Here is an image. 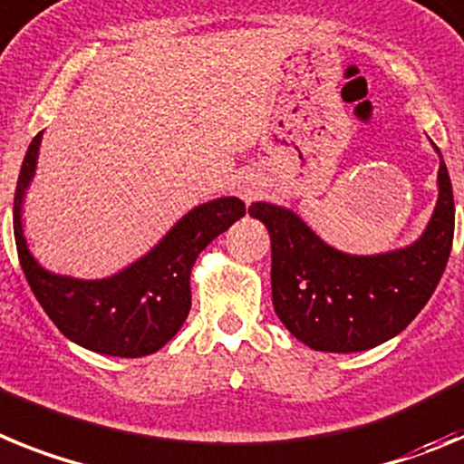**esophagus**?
<instances>
[{
    "instance_id": "obj_1",
    "label": "esophagus",
    "mask_w": 464,
    "mask_h": 464,
    "mask_svg": "<svg viewBox=\"0 0 464 464\" xmlns=\"http://www.w3.org/2000/svg\"><path fill=\"white\" fill-rule=\"evenodd\" d=\"M240 196H243L245 203H249V200L256 196V188L255 187H243V188H240Z\"/></svg>"
}]
</instances>
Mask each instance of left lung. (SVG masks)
<instances>
[{"mask_svg": "<svg viewBox=\"0 0 464 464\" xmlns=\"http://www.w3.org/2000/svg\"><path fill=\"white\" fill-rule=\"evenodd\" d=\"M434 147V144H432ZM439 154V198L418 240L381 255L332 247L282 205H249L271 236L273 305L292 336L322 353H362L409 327L425 308L449 264L455 205Z\"/></svg>", "mask_w": 464, "mask_h": 464, "instance_id": "1", "label": "left lung"}]
</instances>
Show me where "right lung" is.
Segmentation results:
<instances>
[{
    "label": "right lung",
    "instance_id": "right-lung-1",
    "mask_svg": "<svg viewBox=\"0 0 464 464\" xmlns=\"http://www.w3.org/2000/svg\"><path fill=\"white\" fill-rule=\"evenodd\" d=\"M39 132L27 147L14 198V233L27 285L46 315L72 343L110 357H144L163 348L191 310V268L198 255L245 217L236 196L208 200L188 209L147 255L100 280L46 271L27 247L23 200L37 172Z\"/></svg>",
    "mask_w": 464,
    "mask_h": 464
}]
</instances>
